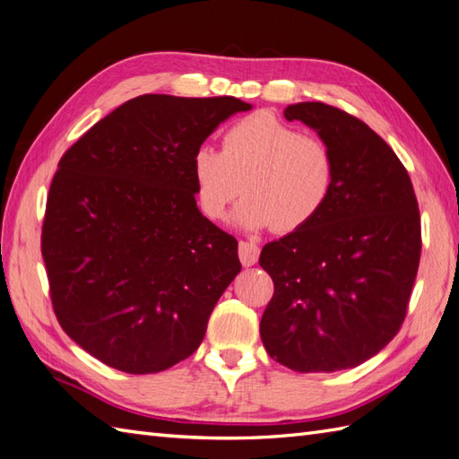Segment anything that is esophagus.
Returning <instances> with one entry per match:
<instances>
[{
  "mask_svg": "<svg viewBox=\"0 0 459 459\" xmlns=\"http://www.w3.org/2000/svg\"><path fill=\"white\" fill-rule=\"evenodd\" d=\"M259 245L249 243V241H239V261L243 266H253L259 261Z\"/></svg>",
  "mask_w": 459,
  "mask_h": 459,
  "instance_id": "obj_1",
  "label": "esophagus"
}]
</instances>
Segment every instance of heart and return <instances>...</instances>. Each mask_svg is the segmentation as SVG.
Instances as JSON below:
<instances>
[{"mask_svg":"<svg viewBox=\"0 0 459 459\" xmlns=\"http://www.w3.org/2000/svg\"><path fill=\"white\" fill-rule=\"evenodd\" d=\"M196 206L220 221L243 191L236 223L247 231H298L325 208L333 193L334 158L317 136L274 117L255 113L231 125L221 152L200 145L191 161Z\"/></svg>","mask_w":459,"mask_h":459,"instance_id":"obj_1","label":"heart"}]
</instances>
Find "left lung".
<instances>
[{"instance_id": "8db88e82", "label": "left lung", "mask_w": 459, "mask_h": 459, "mask_svg": "<svg viewBox=\"0 0 459 459\" xmlns=\"http://www.w3.org/2000/svg\"><path fill=\"white\" fill-rule=\"evenodd\" d=\"M334 158L333 193L316 220L266 243L261 266L274 296L261 319L271 359L301 374L337 372L372 359L407 314L420 259V216L394 150L341 108L296 103Z\"/></svg>"}]
</instances>
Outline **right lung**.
Wrapping results in <instances>:
<instances>
[{"label":"right lung","mask_w":459,"mask_h":459,"mask_svg":"<svg viewBox=\"0 0 459 459\" xmlns=\"http://www.w3.org/2000/svg\"><path fill=\"white\" fill-rule=\"evenodd\" d=\"M236 97L140 95L64 153L42 226L54 314L68 337L126 374L188 359L241 271L238 241L196 206L191 161Z\"/></svg>","instance_id":"add662e5"}]
</instances>
